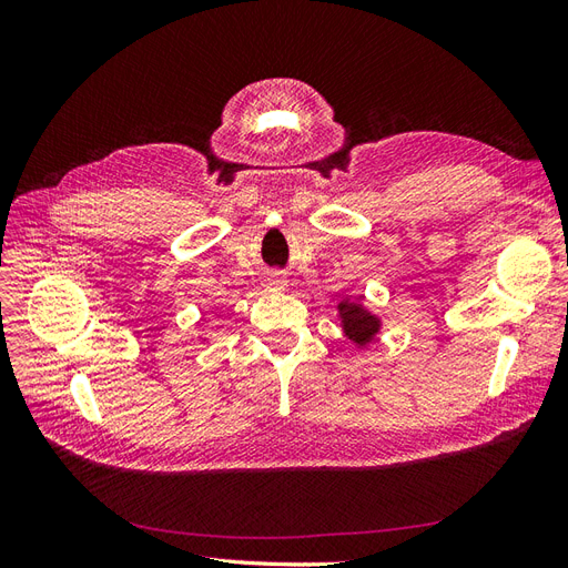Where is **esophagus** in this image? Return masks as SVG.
<instances>
[{"label": "esophagus", "mask_w": 568, "mask_h": 568, "mask_svg": "<svg viewBox=\"0 0 568 568\" xmlns=\"http://www.w3.org/2000/svg\"><path fill=\"white\" fill-rule=\"evenodd\" d=\"M267 286H270L272 291H280V288L286 286V277H284V274H280V272H274L272 277L267 280Z\"/></svg>", "instance_id": "obj_1"}]
</instances>
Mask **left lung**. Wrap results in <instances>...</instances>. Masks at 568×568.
<instances>
[{
	"label": "left lung",
	"mask_w": 568,
	"mask_h": 568,
	"mask_svg": "<svg viewBox=\"0 0 568 568\" xmlns=\"http://www.w3.org/2000/svg\"><path fill=\"white\" fill-rule=\"evenodd\" d=\"M338 315L343 322V332L357 343V346H367V343L379 332V317H374L369 311H365L359 301H343L338 303Z\"/></svg>",
	"instance_id": "8db88e82"
}]
</instances>
